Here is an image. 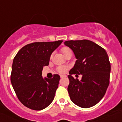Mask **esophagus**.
I'll list each match as a JSON object with an SVG mask.
<instances>
[{
	"label": "esophagus",
	"instance_id": "obj_1",
	"mask_svg": "<svg viewBox=\"0 0 122 122\" xmlns=\"http://www.w3.org/2000/svg\"><path fill=\"white\" fill-rule=\"evenodd\" d=\"M64 77H66V75H61V78H64Z\"/></svg>",
	"mask_w": 122,
	"mask_h": 122
}]
</instances>
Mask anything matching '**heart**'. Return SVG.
I'll return each instance as SVG.
<instances>
[{
    "instance_id": "obj_1",
    "label": "heart",
    "mask_w": 122,
    "mask_h": 122,
    "mask_svg": "<svg viewBox=\"0 0 122 122\" xmlns=\"http://www.w3.org/2000/svg\"><path fill=\"white\" fill-rule=\"evenodd\" d=\"M62 53L64 56H66L67 54H68L69 52H71V50L70 49V48L67 47H63V48H61V49ZM67 67L66 66H59L57 68V71L60 73H65L67 70Z\"/></svg>"
}]
</instances>
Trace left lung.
<instances>
[{
	"instance_id": "8db88e82",
	"label": "left lung",
	"mask_w": 122,
	"mask_h": 122,
	"mask_svg": "<svg viewBox=\"0 0 122 122\" xmlns=\"http://www.w3.org/2000/svg\"><path fill=\"white\" fill-rule=\"evenodd\" d=\"M65 45L72 50L76 59L68 76L71 100L81 108L94 106L104 97L110 83L111 65L107 52L88 40L68 41ZM75 74L82 75L81 81L72 77Z\"/></svg>"
}]
</instances>
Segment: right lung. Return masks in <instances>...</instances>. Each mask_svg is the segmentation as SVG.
I'll return each instance as SVG.
<instances>
[{"instance_id":"1","label":"right lung","mask_w":122,"mask_h":122,"mask_svg":"<svg viewBox=\"0 0 122 122\" xmlns=\"http://www.w3.org/2000/svg\"><path fill=\"white\" fill-rule=\"evenodd\" d=\"M63 41L34 42L26 45L13 59L10 81L18 99L33 110L47 108L53 101L60 76L43 78V67L48 66L52 52Z\"/></svg>"}]
</instances>
